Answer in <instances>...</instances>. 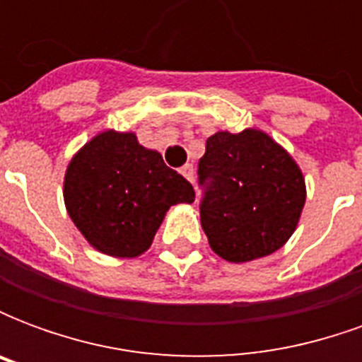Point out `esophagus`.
Returning <instances> with one entry per match:
<instances>
[{
	"mask_svg": "<svg viewBox=\"0 0 362 362\" xmlns=\"http://www.w3.org/2000/svg\"><path fill=\"white\" fill-rule=\"evenodd\" d=\"M182 176L186 178V180L194 182V176H196V170H194V165H184L180 168Z\"/></svg>",
	"mask_w": 362,
	"mask_h": 362,
	"instance_id": "esophagus-1",
	"label": "esophagus"
}]
</instances>
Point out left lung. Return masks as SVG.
I'll return each mask as SVG.
<instances>
[{
  "label": "left lung",
  "mask_w": 362,
  "mask_h": 362,
  "mask_svg": "<svg viewBox=\"0 0 362 362\" xmlns=\"http://www.w3.org/2000/svg\"><path fill=\"white\" fill-rule=\"evenodd\" d=\"M197 182L209 246L233 264L279 250L295 233L306 199L298 165L259 129L211 135L197 165Z\"/></svg>",
  "instance_id": "obj_1"
}]
</instances>
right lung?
Masks as SVG:
<instances>
[{
	"label": "right lung",
	"instance_id": "add662e5",
	"mask_svg": "<svg viewBox=\"0 0 362 362\" xmlns=\"http://www.w3.org/2000/svg\"><path fill=\"white\" fill-rule=\"evenodd\" d=\"M182 174L145 149L135 134L103 132L67 166L64 199L69 217L96 250L135 258L147 250L170 205L192 204Z\"/></svg>",
	"mask_w": 362,
	"mask_h": 362
}]
</instances>
